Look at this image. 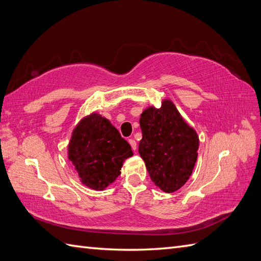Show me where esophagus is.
<instances>
[{"mask_svg": "<svg viewBox=\"0 0 261 261\" xmlns=\"http://www.w3.org/2000/svg\"><path fill=\"white\" fill-rule=\"evenodd\" d=\"M129 143L131 145L132 150L136 151L137 150V142H136V140H133V139H129Z\"/></svg>", "mask_w": 261, "mask_h": 261, "instance_id": "1", "label": "esophagus"}]
</instances>
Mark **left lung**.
Returning <instances> with one entry per match:
<instances>
[{"label": "left lung", "instance_id": "left-lung-1", "mask_svg": "<svg viewBox=\"0 0 261 261\" xmlns=\"http://www.w3.org/2000/svg\"><path fill=\"white\" fill-rule=\"evenodd\" d=\"M142 139L139 153L151 180L162 191L179 190L190 178L198 158L199 137L184 120L173 102L148 107L141 113Z\"/></svg>", "mask_w": 261, "mask_h": 261}]
</instances>
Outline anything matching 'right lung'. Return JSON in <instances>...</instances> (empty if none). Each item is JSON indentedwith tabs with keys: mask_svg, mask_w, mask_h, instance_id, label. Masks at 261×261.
Returning <instances> with one entry per match:
<instances>
[{
	"mask_svg": "<svg viewBox=\"0 0 261 261\" xmlns=\"http://www.w3.org/2000/svg\"><path fill=\"white\" fill-rule=\"evenodd\" d=\"M133 155L130 144L107 118L92 112L72 131L68 158L82 185L101 191L116 181L125 159Z\"/></svg>",
	"mask_w": 261,
	"mask_h": 261,
	"instance_id": "1",
	"label": "right lung"
}]
</instances>
